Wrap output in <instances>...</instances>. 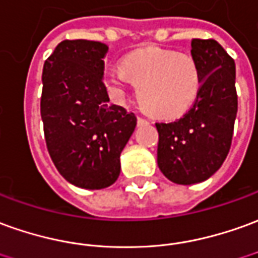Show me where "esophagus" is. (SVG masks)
<instances>
[{
	"instance_id": "34e87169",
	"label": "esophagus",
	"mask_w": 258,
	"mask_h": 258,
	"mask_svg": "<svg viewBox=\"0 0 258 258\" xmlns=\"http://www.w3.org/2000/svg\"><path fill=\"white\" fill-rule=\"evenodd\" d=\"M137 120H138V124H148V123H149L147 118H144V117H141V116H138V118H137Z\"/></svg>"
}]
</instances>
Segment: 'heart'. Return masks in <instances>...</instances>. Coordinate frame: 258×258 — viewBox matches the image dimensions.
<instances>
[{"label": "heart", "mask_w": 258, "mask_h": 258, "mask_svg": "<svg viewBox=\"0 0 258 258\" xmlns=\"http://www.w3.org/2000/svg\"><path fill=\"white\" fill-rule=\"evenodd\" d=\"M138 86V102L151 116L177 118L197 102L203 75L197 60L163 47H145L124 57L121 68L106 71L103 82L114 98L124 93V85Z\"/></svg>", "instance_id": "1"}]
</instances>
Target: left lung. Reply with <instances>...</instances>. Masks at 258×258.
<instances>
[{"instance_id": "8db88e82", "label": "left lung", "mask_w": 258, "mask_h": 258, "mask_svg": "<svg viewBox=\"0 0 258 258\" xmlns=\"http://www.w3.org/2000/svg\"><path fill=\"white\" fill-rule=\"evenodd\" d=\"M203 88L190 110L179 120L156 123L158 166L177 184L211 177L229 154L237 114L235 61L214 39H192Z\"/></svg>"}]
</instances>
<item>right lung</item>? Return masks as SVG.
<instances>
[{
	"label": "right lung",
	"mask_w": 258,
	"mask_h": 258,
	"mask_svg": "<svg viewBox=\"0 0 258 258\" xmlns=\"http://www.w3.org/2000/svg\"><path fill=\"white\" fill-rule=\"evenodd\" d=\"M109 47L100 41L64 40L43 67L40 114L50 158L71 184L111 185L120 154L137 125L134 113L109 103L103 81Z\"/></svg>",
	"instance_id": "add662e5"
}]
</instances>
